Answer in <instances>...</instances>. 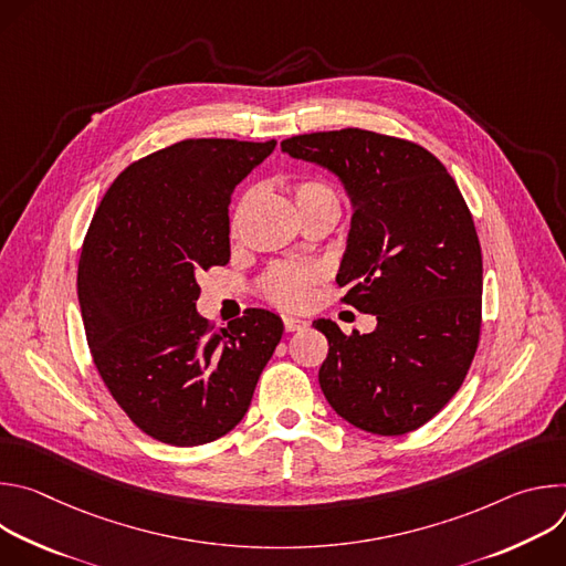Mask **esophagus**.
I'll return each mask as SVG.
<instances>
[{
  "label": "esophagus",
  "mask_w": 566,
  "mask_h": 566,
  "mask_svg": "<svg viewBox=\"0 0 566 566\" xmlns=\"http://www.w3.org/2000/svg\"><path fill=\"white\" fill-rule=\"evenodd\" d=\"M282 319H284V329H286L289 334H293V332H300V329H304V327L308 325L306 319H302V317H295V315H284Z\"/></svg>",
  "instance_id": "1"
}]
</instances>
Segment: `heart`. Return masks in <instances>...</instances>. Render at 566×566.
<instances>
[{"label":"heart","instance_id":"heart-1","mask_svg":"<svg viewBox=\"0 0 566 566\" xmlns=\"http://www.w3.org/2000/svg\"><path fill=\"white\" fill-rule=\"evenodd\" d=\"M295 195V203L297 208H306V206H334L340 210V201L338 195L332 186L315 181V179H306L300 181L293 188ZM249 208V195L241 199L232 212L230 219V228L232 232H237L241 219H244V212ZM317 280V271L311 266H300V264H275L266 271L264 280H262V293L269 302H273L280 308H302L311 302L313 297V286Z\"/></svg>","mask_w":566,"mask_h":566}]
</instances>
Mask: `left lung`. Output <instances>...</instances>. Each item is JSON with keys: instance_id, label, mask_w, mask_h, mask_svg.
Listing matches in <instances>:
<instances>
[{"instance_id": "left-lung-1", "label": "left lung", "mask_w": 566, "mask_h": 566, "mask_svg": "<svg viewBox=\"0 0 566 566\" xmlns=\"http://www.w3.org/2000/svg\"><path fill=\"white\" fill-rule=\"evenodd\" d=\"M332 170L352 206L336 282L345 304L376 315L371 334L313 327L329 340L319 387L352 426L398 437L439 415L461 387L481 329V247L472 214L426 147L358 127L282 140Z\"/></svg>"}]
</instances>
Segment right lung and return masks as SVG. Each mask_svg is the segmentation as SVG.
Returning <instances> with one entry per match:
<instances>
[{"instance_id":"add662e5","label":"right lung","mask_w":566,"mask_h":566,"mask_svg":"<svg viewBox=\"0 0 566 566\" xmlns=\"http://www.w3.org/2000/svg\"><path fill=\"white\" fill-rule=\"evenodd\" d=\"M275 140L188 138L125 168L105 192L77 264L94 365L136 428L203 446L244 419L284 325L247 308L212 332L197 277L230 260L234 186Z\"/></svg>"}]
</instances>
